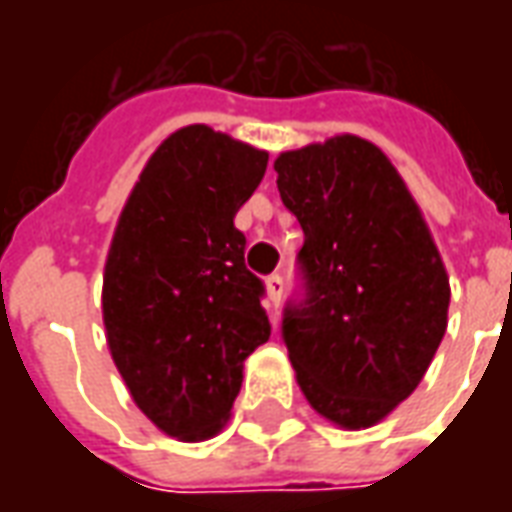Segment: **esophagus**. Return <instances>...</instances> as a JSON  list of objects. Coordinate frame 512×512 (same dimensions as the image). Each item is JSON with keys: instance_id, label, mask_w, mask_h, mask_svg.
<instances>
[{"instance_id": "1", "label": "esophagus", "mask_w": 512, "mask_h": 512, "mask_svg": "<svg viewBox=\"0 0 512 512\" xmlns=\"http://www.w3.org/2000/svg\"><path fill=\"white\" fill-rule=\"evenodd\" d=\"M282 293H285V282H282V277L279 274H271V277L266 279V296H268V304L277 310L279 301H282Z\"/></svg>"}]
</instances>
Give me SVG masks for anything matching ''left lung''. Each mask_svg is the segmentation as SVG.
<instances>
[{"instance_id": "obj_1", "label": "left lung", "mask_w": 512, "mask_h": 512, "mask_svg": "<svg viewBox=\"0 0 512 512\" xmlns=\"http://www.w3.org/2000/svg\"><path fill=\"white\" fill-rule=\"evenodd\" d=\"M274 169L304 230L307 301L282 321L296 381L332 425L373 428L417 389L447 332L439 246L395 164L362 136L285 150Z\"/></svg>"}]
</instances>
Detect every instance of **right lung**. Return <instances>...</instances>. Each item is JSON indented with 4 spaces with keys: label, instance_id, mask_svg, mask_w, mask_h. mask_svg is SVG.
Wrapping results in <instances>:
<instances>
[{
    "label": "right lung",
    "instance_id": "1",
    "mask_svg": "<svg viewBox=\"0 0 512 512\" xmlns=\"http://www.w3.org/2000/svg\"><path fill=\"white\" fill-rule=\"evenodd\" d=\"M266 164V150L211 126L178 128L147 158L109 244V354L139 411L178 441L227 425L246 356L271 337L233 224Z\"/></svg>",
    "mask_w": 512,
    "mask_h": 512
}]
</instances>
